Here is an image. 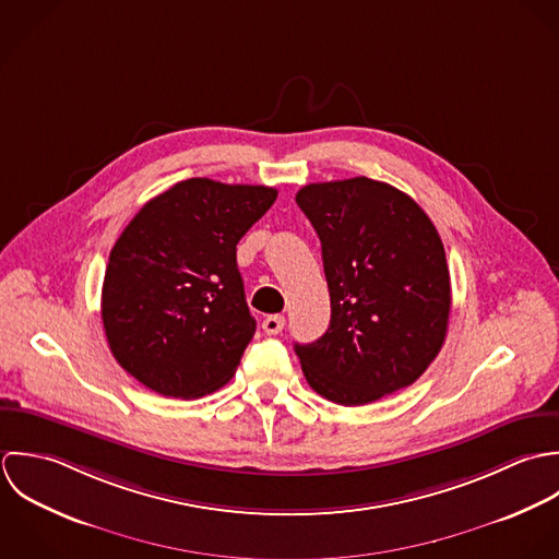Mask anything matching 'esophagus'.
Segmentation results:
<instances>
[{
    "mask_svg": "<svg viewBox=\"0 0 559 559\" xmlns=\"http://www.w3.org/2000/svg\"><path fill=\"white\" fill-rule=\"evenodd\" d=\"M261 326H263V331L267 335H278L283 331V326H285V318L283 316H267Z\"/></svg>",
    "mask_w": 559,
    "mask_h": 559,
    "instance_id": "34e87169",
    "label": "esophagus"
}]
</instances>
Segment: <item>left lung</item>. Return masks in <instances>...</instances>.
<instances>
[{
  "label": "left lung",
  "instance_id": "8db88e82",
  "mask_svg": "<svg viewBox=\"0 0 559 559\" xmlns=\"http://www.w3.org/2000/svg\"><path fill=\"white\" fill-rule=\"evenodd\" d=\"M320 241L331 326L294 349L307 382L341 406L411 386L445 343L451 285L428 214L397 188L354 177L296 194Z\"/></svg>",
  "mask_w": 559,
  "mask_h": 559
}]
</instances>
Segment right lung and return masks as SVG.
I'll use <instances>...</instances> for the list:
<instances>
[{
    "label": "right lung",
    "instance_id": "add662e5",
    "mask_svg": "<svg viewBox=\"0 0 559 559\" xmlns=\"http://www.w3.org/2000/svg\"><path fill=\"white\" fill-rule=\"evenodd\" d=\"M265 186L188 179L151 199L114 243L102 318L118 365L164 397L224 386L254 335L237 241L276 201Z\"/></svg>",
    "mask_w": 559,
    "mask_h": 559
}]
</instances>
